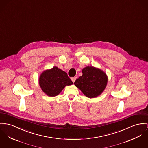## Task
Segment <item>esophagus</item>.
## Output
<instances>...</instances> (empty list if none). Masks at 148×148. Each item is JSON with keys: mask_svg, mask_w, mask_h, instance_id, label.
<instances>
[{"mask_svg": "<svg viewBox=\"0 0 148 148\" xmlns=\"http://www.w3.org/2000/svg\"><path fill=\"white\" fill-rule=\"evenodd\" d=\"M76 77H73V78H71V80H72V82L74 83L75 81V80H76Z\"/></svg>", "mask_w": 148, "mask_h": 148, "instance_id": "esophagus-1", "label": "esophagus"}]
</instances>
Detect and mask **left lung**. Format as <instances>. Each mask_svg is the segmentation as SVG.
<instances>
[{"mask_svg": "<svg viewBox=\"0 0 148 148\" xmlns=\"http://www.w3.org/2000/svg\"><path fill=\"white\" fill-rule=\"evenodd\" d=\"M83 75L74 82L75 86L87 97L100 96L105 89L108 78L100 69L87 66L82 69Z\"/></svg>", "mask_w": 148, "mask_h": 148, "instance_id": "1", "label": "left lung"}]
</instances>
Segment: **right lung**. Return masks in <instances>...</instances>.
Here are the masks:
<instances>
[{"mask_svg": "<svg viewBox=\"0 0 148 148\" xmlns=\"http://www.w3.org/2000/svg\"><path fill=\"white\" fill-rule=\"evenodd\" d=\"M39 84L42 91L49 97L58 95L66 86L73 84L67 73L54 66L43 71L39 78Z\"/></svg>", "mask_w": 148, "mask_h": 148, "instance_id": "add662e5", "label": "right lung"}]
</instances>
